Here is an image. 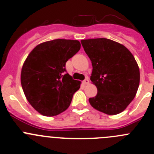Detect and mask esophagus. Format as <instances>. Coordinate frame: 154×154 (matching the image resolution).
Listing matches in <instances>:
<instances>
[{
	"label": "esophagus",
	"instance_id": "1",
	"mask_svg": "<svg viewBox=\"0 0 154 154\" xmlns=\"http://www.w3.org/2000/svg\"><path fill=\"white\" fill-rule=\"evenodd\" d=\"M83 84H89V79L88 78H86L85 79H84V80L83 81Z\"/></svg>",
	"mask_w": 154,
	"mask_h": 154
}]
</instances>
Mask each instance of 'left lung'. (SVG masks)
Masks as SVG:
<instances>
[{
  "instance_id": "left-lung-1",
  "label": "left lung",
  "mask_w": 154,
  "mask_h": 154,
  "mask_svg": "<svg viewBox=\"0 0 154 154\" xmlns=\"http://www.w3.org/2000/svg\"><path fill=\"white\" fill-rule=\"evenodd\" d=\"M84 50L92 62L90 80L96 96L89 101L106 115H117L134 98L140 84V70L134 57L125 46L106 38L83 39Z\"/></svg>"
}]
</instances>
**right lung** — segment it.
I'll list each match as a JSON object with an SVG mask.
<instances>
[{"label": "right lung", "instance_id": "right-lung-1", "mask_svg": "<svg viewBox=\"0 0 154 154\" xmlns=\"http://www.w3.org/2000/svg\"><path fill=\"white\" fill-rule=\"evenodd\" d=\"M78 40L58 39L36 46L21 71V85L28 101L44 116L62 113L70 105L81 82L72 79L66 62L80 50Z\"/></svg>", "mask_w": 154, "mask_h": 154}]
</instances>
